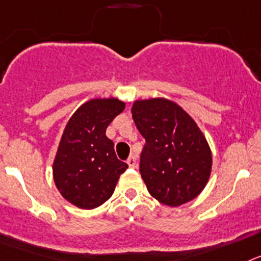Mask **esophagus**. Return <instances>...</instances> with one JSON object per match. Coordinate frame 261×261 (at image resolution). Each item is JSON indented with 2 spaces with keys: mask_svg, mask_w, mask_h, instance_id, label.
Listing matches in <instances>:
<instances>
[{
  "mask_svg": "<svg viewBox=\"0 0 261 261\" xmlns=\"http://www.w3.org/2000/svg\"><path fill=\"white\" fill-rule=\"evenodd\" d=\"M127 164L130 168H135V167H137V158L134 155H131L130 158L127 159Z\"/></svg>",
  "mask_w": 261,
  "mask_h": 261,
  "instance_id": "obj_1",
  "label": "esophagus"
}]
</instances>
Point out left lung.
<instances>
[{
	"label": "left lung",
	"instance_id": "obj_1",
	"mask_svg": "<svg viewBox=\"0 0 261 261\" xmlns=\"http://www.w3.org/2000/svg\"><path fill=\"white\" fill-rule=\"evenodd\" d=\"M131 113L146 140L139 171L149 194L168 206L196 198L212 172V151L196 122L165 98L135 101Z\"/></svg>",
	"mask_w": 261,
	"mask_h": 261
}]
</instances>
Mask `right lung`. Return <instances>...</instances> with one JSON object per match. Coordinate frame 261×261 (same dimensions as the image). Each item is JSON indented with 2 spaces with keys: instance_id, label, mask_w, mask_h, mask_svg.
I'll return each mask as SVG.
<instances>
[{
  "instance_id": "obj_1",
  "label": "right lung",
  "mask_w": 261,
  "mask_h": 261,
  "mask_svg": "<svg viewBox=\"0 0 261 261\" xmlns=\"http://www.w3.org/2000/svg\"><path fill=\"white\" fill-rule=\"evenodd\" d=\"M124 102L117 98L90 99L77 109L63 133L54 162L55 185L67 201L80 209H94L114 193L128 168L118 160L106 128L121 114Z\"/></svg>"
}]
</instances>
